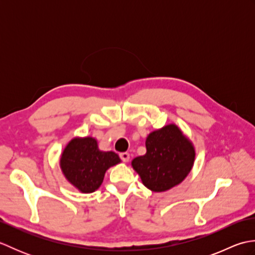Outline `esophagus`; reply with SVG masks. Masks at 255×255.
<instances>
[{"label":"esophagus","mask_w":255,"mask_h":255,"mask_svg":"<svg viewBox=\"0 0 255 255\" xmlns=\"http://www.w3.org/2000/svg\"><path fill=\"white\" fill-rule=\"evenodd\" d=\"M119 158H121L123 162H128L129 159H130V155H129L128 152H122L119 153Z\"/></svg>","instance_id":"34e87169"}]
</instances>
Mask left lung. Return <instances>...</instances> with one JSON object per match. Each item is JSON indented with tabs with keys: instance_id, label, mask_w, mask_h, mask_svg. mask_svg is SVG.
I'll return each instance as SVG.
<instances>
[{
	"instance_id": "obj_1",
	"label": "left lung",
	"mask_w": 255,
	"mask_h": 255,
	"mask_svg": "<svg viewBox=\"0 0 255 255\" xmlns=\"http://www.w3.org/2000/svg\"><path fill=\"white\" fill-rule=\"evenodd\" d=\"M145 148L147 153L134 158L131 164L151 191H167L180 184L192 169L195 150L175 125L151 132Z\"/></svg>"
}]
</instances>
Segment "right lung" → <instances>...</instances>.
I'll return each instance as SVG.
<instances>
[{"instance_id":"1","label":"right lung","mask_w":255,"mask_h":255,"mask_svg":"<svg viewBox=\"0 0 255 255\" xmlns=\"http://www.w3.org/2000/svg\"><path fill=\"white\" fill-rule=\"evenodd\" d=\"M121 162L115 152L99 150L96 140L73 139L64 149L60 165L64 176L82 193H92L101 186L105 172Z\"/></svg>"}]
</instances>
